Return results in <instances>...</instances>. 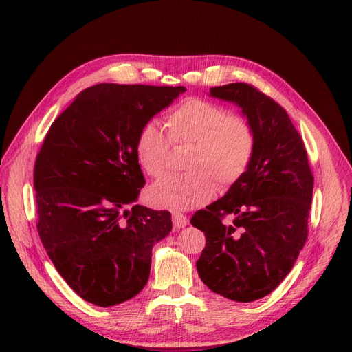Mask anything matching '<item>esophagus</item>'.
Segmentation results:
<instances>
[{
    "instance_id": "34e87169",
    "label": "esophagus",
    "mask_w": 352,
    "mask_h": 352,
    "mask_svg": "<svg viewBox=\"0 0 352 352\" xmlns=\"http://www.w3.org/2000/svg\"><path fill=\"white\" fill-rule=\"evenodd\" d=\"M187 223H188V219H187L186 215L179 214V212H173V224H174L175 230H179V228L186 227Z\"/></svg>"
}]
</instances>
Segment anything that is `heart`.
<instances>
[{
    "label": "heart",
    "mask_w": 352,
    "mask_h": 352,
    "mask_svg": "<svg viewBox=\"0 0 352 352\" xmlns=\"http://www.w3.org/2000/svg\"><path fill=\"white\" fill-rule=\"evenodd\" d=\"M165 126L148 120L137 137V156L146 173L164 178L174 147H187V174L169 177L150 188L157 206L177 210L209 202L215 193L234 186L248 170L255 152V129L245 116L228 115L224 107L202 98H187L169 110Z\"/></svg>",
    "instance_id": "obj_1"
}]
</instances>
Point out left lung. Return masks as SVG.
Wrapping results in <instances>:
<instances>
[{
	"mask_svg": "<svg viewBox=\"0 0 352 352\" xmlns=\"http://www.w3.org/2000/svg\"><path fill=\"white\" fill-rule=\"evenodd\" d=\"M210 96L242 107L256 143L243 177L190 219L206 237L196 267L212 292L252 302L283 282L307 242L314 177L302 138L273 98L245 82L212 87Z\"/></svg>",
	"mask_w": 352,
	"mask_h": 352,
	"instance_id": "left-lung-1",
	"label": "left lung"
}]
</instances>
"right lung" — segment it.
Segmentation results:
<instances>
[{
    "instance_id": "obj_1",
    "label": "right lung",
    "mask_w": 352,
    "mask_h": 352,
    "mask_svg": "<svg viewBox=\"0 0 352 352\" xmlns=\"http://www.w3.org/2000/svg\"><path fill=\"white\" fill-rule=\"evenodd\" d=\"M184 87L98 84L84 89L50 126L36 155V230L56 270L98 307L146 286L152 248L173 228L168 210L134 204L146 184L140 129Z\"/></svg>"
}]
</instances>
